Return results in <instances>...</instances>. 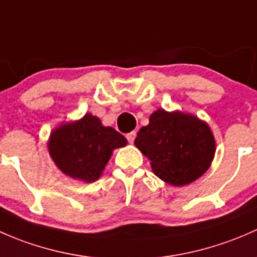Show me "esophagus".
<instances>
[{
	"instance_id": "obj_1",
	"label": "esophagus",
	"mask_w": 257,
	"mask_h": 257,
	"mask_svg": "<svg viewBox=\"0 0 257 257\" xmlns=\"http://www.w3.org/2000/svg\"><path fill=\"white\" fill-rule=\"evenodd\" d=\"M126 139H127V141L130 144H132V142L135 141V139H136V131H132L130 132V134L126 135Z\"/></svg>"
}]
</instances>
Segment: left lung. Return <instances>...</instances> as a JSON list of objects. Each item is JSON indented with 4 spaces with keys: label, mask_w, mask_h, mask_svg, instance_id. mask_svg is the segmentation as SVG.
Listing matches in <instances>:
<instances>
[{
    "label": "left lung",
    "mask_w": 257,
    "mask_h": 257,
    "mask_svg": "<svg viewBox=\"0 0 257 257\" xmlns=\"http://www.w3.org/2000/svg\"><path fill=\"white\" fill-rule=\"evenodd\" d=\"M135 146L151 161L158 178L177 187L202 177L215 155V140L207 122L190 113L163 109L150 116Z\"/></svg>",
    "instance_id": "1"
}]
</instances>
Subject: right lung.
<instances>
[{
  "label": "right lung",
  "mask_w": 257,
  "mask_h": 257,
  "mask_svg": "<svg viewBox=\"0 0 257 257\" xmlns=\"http://www.w3.org/2000/svg\"><path fill=\"white\" fill-rule=\"evenodd\" d=\"M127 140L99 117L86 113L80 120L62 123L50 134L48 151L55 166L70 178L91 183L100 178L115 148Z\"/></svg>",
  "instance_id": "obj_1"
}]
</instances>
